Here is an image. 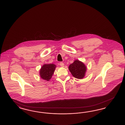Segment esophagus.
I'll return each instance as SVG.
<instances>
[{"label": "esophagus", "mask_w": 125, "mask_h": 125, "mask_svg": "<svg viewBox=\"0 0 125 125\" xmlns=\"http://www.w3.org/2000/svg\"><path fill=\"white\" fill-rule=\"evenodd\" d=\"M60 65L61 66V67H64V63H63V62H60Z\"/></svg>", "instance_id": "obj_1"}]
</instances>
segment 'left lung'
I'll return each instance as SVG.
<instances>
[{
  "instance_id": "8db88e82",
  "label": "left lung",
  "mask_w": 125,
  "mask_h": 125,
  "mask_svg": "<svg viewBox=\"0 0 125 125\" xmlns=\"http://www.w3.org/2000/svg\"><path fill=\"white\" fill-rule=\"evenodd\" d=\"M86 67L83 62L75 60L69 66V70L73 77L77 79H83L85 76Z\"/></svg>"
}]
</instances>
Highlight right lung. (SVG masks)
I'll use <instances>...</instances> for the list:
<instances>
[{
    "label": "right lung",
    "mask_w": 125,
    "mask_h": 125,
    "mask_svg": "<svg viewBox=\"0 0 125 125\" xmlns=\"http://www.w3.org/2000/svg\"><path fill=\"white\" fill-rule=\"evenodd\" d=\"M56 65L54 64H45L40 70V75L42 79L49 81L53 74Z\"/></svg>",
    "instance_id": "add662e5"
}]
</instances>
